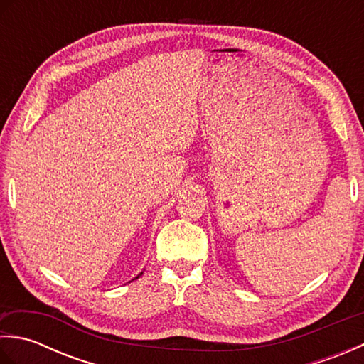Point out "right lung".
Masks as SVG:
<instances>
[{"label":"right lung","mask_w":364,"mask_h":364,"mask_svg":"<svg viewBox=\"0 0 364 364\" xmlns=\"http://www.w3.org/2000/svg\"><path fill=\"white\" fill-rule=\"evenodd\" d=\"M141 275H142V272H141V274H139V275H137V277H136V278H139V277H141ZM136 278H134V280H136Z\"/></svg>","instance_id":"1"}]
</instances>
